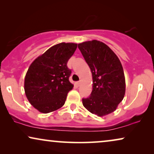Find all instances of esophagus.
<instances>
[{"label":"esophagus","mask_w":154,"mask_h":154,"mask_svg":"<svg viewBox=\"0 0 154 154\" xmlns=\"http://www.w3.org/2000/svg\"><path fill=\"white\" fill-rule=\"evenodd\" d=\"M81 81H79V82H77V83H76L77 86H80V85H81Z\"/></svg>","instance_id":"esophagus-1"}]
</instances>
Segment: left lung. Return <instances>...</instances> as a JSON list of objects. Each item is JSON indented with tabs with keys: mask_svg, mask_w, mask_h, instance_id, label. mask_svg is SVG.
I'll list each match as a JSON object with an SVG mask.
<instances>
[{
	"mask_svg": "<svg viewBox=\"0 0 154 154\" xmlns=\"http://www.w3.org/2000/svg\"><path fill=\"white\" fill-rule=\"evenodd\" d=\"M92 75V90L83 105L90 113L104 116L113 112L125 93L123 66L116 54L106 44L93 40L79 43Z\"/></svg>",
	"mask_w": 154,
	"mask_h": 154,
	"instance_id": "left-lung-1",
	"label": "left lung"
}]
</instances>
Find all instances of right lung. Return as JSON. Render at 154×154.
<instances>
[{
    "mask_svg": "<svg viewBox=\"0 0 154 154\" xmlns=\"http://www.w3.org/2000/svg\"><path fill=\"white\" fill-rule=\"evenodd\" d=\"M77 43L53 45L31 63L24 79V91L30 104L41 113L52 112L64 106L73 85L66 64Z\"/></svg>",
    "mask_w": 154,
    "mask_h": 154,
    "instance_id": "obj_1",
    "label": "right lung"
}]
</instances>
